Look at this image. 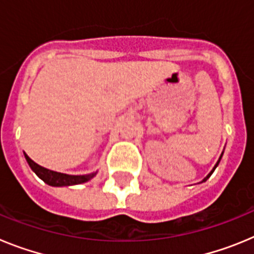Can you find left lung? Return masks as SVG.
<instances>
[{"instance_id":"left-lung-1","label":"left lung","mask_w":254,"mask_h":254,"mask_svg":"<svg viewBox=\"0 0 254 254\" xmlns=\"http://www.w3.org/2000/svg\"><path fill=\"white\" fill-rule=\"evenodd\" d=\"M220 159H221V156H220ZM220 159H219V161H217V164H219V163H220ZM217 164H216V165H215V168H216V167H217ZM215 168H214V169H212V172H214V170H215ZM212 172H211V173H210V174H208V176H207V177H206V178H205V179H203V182H205V181H206V179H207V178H208V177H210V176H211V174H212Z\"/></svg>"}]
</instances>
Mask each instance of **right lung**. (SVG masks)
<instances>
[{"instance_id": "add662e5", "label": "right lung", "mask_w": 254, "mask_h": 254, "mask_svg": "<svg viewBox=\"0 0 254 254\" xmlns=\"http://www.w3.org/2000/svg\"><path fill=\"white\" fill-rule=\"evenodd\" d=\"M25 159L28 161L29 167L31 170L39 177L44 183L53 187H62V186H73V185H80V183H85V182L90 181L96 173H91L87 176H68V174H64V173H57L53 170L46 169V168L40 167L37 163L31 160L28 155L25 154Z\"/></svg>"}]
</instances>
